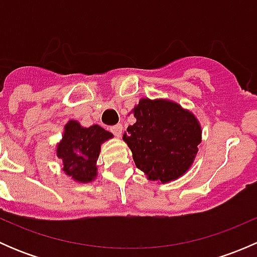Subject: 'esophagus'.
Wrapping results in <instances>:
<instances>
[{
    "label": "esophagus",
    "mask_w": 257,
    "mask_h": 257,
    "mask_svg": "<svg viewBox=\"0 0 257 257\" xmlns=\"http://www.w3.org/2000/svg\"><path fill=\"white\" fill-rule=\"evenodd\" d=\"M110 132L114 134L115 137H120L121 133H123V125L121 124H116V125H113L112 128H110Z\"/></svg>",
    "instance_id": "1"
}]
</instances>
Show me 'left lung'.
I'll use <instances>...</instances> for the list:
<instances>
[{
    "label": "left lung",
    "instance_id": "obj_1",
    "mask_svg": "<svg viewBox=\"0 0 257 257\" xmlns=\"http://www.w3.org/2000/svg\"><path fill=\"white\" fill-rule=\"evenodd\" d=\"M137 121L123 136L137 168L149 180L169 183L193 165L201 143L196 116L168 99L142 98L132 110Z\"/></svg>",
    "mask_w": 257,
    "mask_h": 257
}]
</instances>
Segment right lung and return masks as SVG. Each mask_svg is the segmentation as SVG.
I'll return each instance as SVG.
<instances>
[{"label":"right lung","instance_id":"right-lung-1","mask_svg":"<svg viewBox=\"0 0 257 257\" xmlns=\"http://www.w3.org/2000/svg\"><path fill=\"white\" fill-rule=\"evenodd\" d=\"M113 134L102 126H82L77 120L64 125L62 141L57 145V157L62 159L63 172L77 183H90L97 178V160L100 145Z\"/></svg>","mask_w":257,"mask_h":257}]
</instances>
